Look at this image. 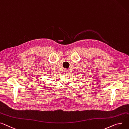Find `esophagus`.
Returning a JSON list of instances; mask_svg holds the SVG:
<instances>
[{
  "instance_id": "esophagus-1",
  "label": "esophagus",
  "mask_w": 129,
  "mask_h": 129,
  "mask_svg": "<svg viewBox=\"0 0 129 129\" xmlns=\"http://www.w3.org/2000/svg\"><path fill=\"white\" fill-rule=\"evenodd\" d=\"M64 72H65V73H67V71L66 70H64Z\"/></svg>"
}]
</instances>
